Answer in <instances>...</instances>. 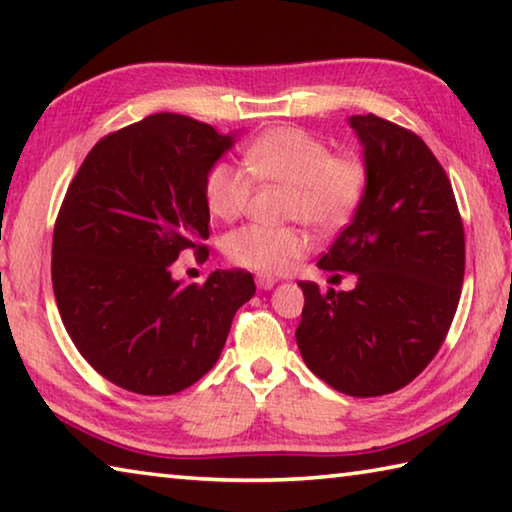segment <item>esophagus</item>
I'll return each instance as SVG.
<instances>
[{
  "label": "esophagus",
  "mask_w": 512,
  "mask_h": 512,
  "mask_svg": "<svg viewBox=\"0 0 512 512\" xmlns=\"http://www.w3.org/2000/svg\"><path fill=\"white\" fill-rule=\"evenodd\" d=\"M255 282H257V289H262V291H268V289H273L275 287V277H271V275H257L255 277Z\"/></svg>",
  "instance_id": "obj_1"
}]
</instances>
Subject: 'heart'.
<instances>
[{
	"label": "heart",
	"mask_w": 512,
	"mask_h": 512,
	"mask_svg": "<svg viewBox=\"0 0 512 512\" xmlns=\"http://www.w3.org/2000/svg\"><path fill=\"white\" fill-rule=\"evenodd\" d=\"M246 172L216 162L205 178V207L214 219L235 221L244 214L253 183L282 185L284 219H298L329 232L341 228L361 203L368 169L352 153H332L318 135L296 126H277L244 151ZM232 264L259 273H284L309 253V235L298 225L248 223L223 241Z\"/></svg>",
	"instance_id": "b5f03b06"
}]
</instances>
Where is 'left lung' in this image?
<instances>
[{
	"mask_svg": "<svg viewBox=\"0 0 512 512\" xmlns=\"http://www.w3.org/2000/svg\"><path fill=\"white\" fill-rule=\"evenodd\" d=\"M368 180L352 223L318 259L357 275L352 291L305 293L302 359L352 397L395 393L436 357L465 273V232L452 183L418 135L377 115H354Z\"/></svg>",
	"mask_w": 512,
	"mask_h": 512,
	"instance_id": "1",
	"label": "left lung"
}]
</instances>
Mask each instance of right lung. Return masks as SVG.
<instances>
[{"label":"right lung","mask_w":512,"mask_h":512,"mask_svg":"<svg viewBox=\"0 0 512 512\" xmlns=\"http://www.w3.org/2000/svg\"><path fill=\"white\" fill-rule=\"evenodd\" d=\"M232 135L158 112L92 146L54 225L51 282L69 339L124 391L173 395L210 370L237 309L253 298L246 271L203 284L171 277L180 255L205 259V178Z\"/></svg>","instance_id":"obj_1"}]
</instances>
